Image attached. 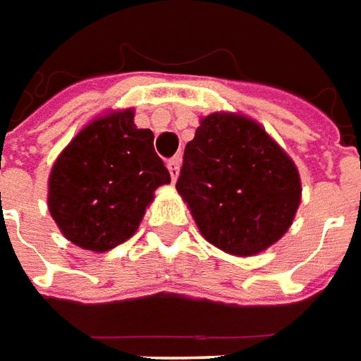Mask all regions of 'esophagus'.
<instances>
[{
	"instance_id": "34e87169",
	"label": "esophagus",
	"mask_w": 361,
	"mask_h": 361,
	"mask_svg": "<svg viewBox=\"0 0 361 361\" xmlns=\"http://www.w3.org/2000/svg\"><path fill=\"white\" fill-rule=\"evenodd\" d=\"M180 163H183V157H180V155H176V157H173V159H169L167 169H169V173H171V178H173V180H176V178H178Z\"/></svg>"
}]
</instances>
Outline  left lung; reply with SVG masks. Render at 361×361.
Wrapping results in <instances>:
<instances>
[{
    "mask_svg": "<svg viewBox=\"0 0 361 361\" xmlns=\"http://www.w3.org/2000/svg\"><path fill=\"white\" fill-rule=\"evenodd\" d=\"M176 190L206 241L235 257H255L293 224L301 178L257 120L214 112L186 144Z\"/></svg>",
    "mask_w": 361,
    "mask_h": 361,
    "instance_id": "1",
    "label": "left lung"
}]
</instances>
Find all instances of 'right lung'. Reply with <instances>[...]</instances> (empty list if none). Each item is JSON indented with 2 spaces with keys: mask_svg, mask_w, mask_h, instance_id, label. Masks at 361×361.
Listing matches in <instances>:
<instances>
[{
  "mask_svg": "<svg viewBox=\"0 0 361 361\" xmlns=\"http://www.w3.org/2000/svg\"><path fill=\"white\" fill-rule=\"evenodd\" d=\"M169 183L153 132L135 126L134 109L106 111L54 161L48 209L68 241L106 252L137 231L153 192Z\"/></svg>",
  "mask_w": 361,
  "mask_h": 361,
  "instance_id": "1",
  "label": "right lung"
}]
</instances>
